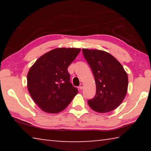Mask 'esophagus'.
Here are the masks:
<instances>
[{
	"label": "esophagus",
	"instance_id": "esophagus-1",
	"mask_svg": "<svg viewBox=\"0 0 151 151\" xmlns=\"http://www.w3.org/2000/svg\"><path fill=\"white\" fill-rule=\"evenodd\" d=\"M83 87H84V85H83V84H81L80 86H79V88H80L81 90H82V89L83 88Z\"/></svg>",
	"mask_w": 151,
	"mask_h": 151
}]
</instances>
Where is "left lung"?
<instances>
[{
    "mask_svg": "<svg viewBox=\"0 0 151 151\" xmlns=\"http://www.w3.org/2000/svg\"><path fill=\"white\" fill-rule=\"evenodd\" d=\"M82 51L96 83V94L88 101V105L101 113L113 111L122 103L127 94V73L121 64L108 52L86 48Z\"/></svg>",
    "mask_w": 151,
    "mask_h": 151,
    "instance_id": "8db88e82",
    "label": "left lung"
}]
</instances>
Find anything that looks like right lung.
Segmentation results:
<instances>
[{"label": "right lung", "mask_w": 151, "mask_h": 151, "mask_svg": "<svg viewBox=\"0 0 151 151\" xmlns=\"http://www.w3.org/2000/svg\"><path fill=\"white\" fill-rule=\"evenodd\" d=\"M80 48H58L43 55L27 75V86L35 103L43 111H63L78 92L70 82L68 67Z\"/></svg>", "instance_id": "right-lung-1"}]
</instances>
